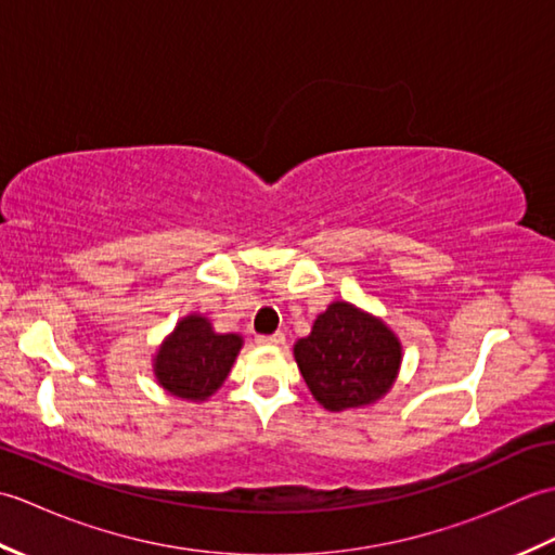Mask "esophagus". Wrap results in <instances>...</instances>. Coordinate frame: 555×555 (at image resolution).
<instances>
[{
  "instance_id": "1",
  "label": "esophagus",
  "mask_w": 555,
  "mask_h": 555,
  "mask_svg": "<svg viewBox=\"0 0 555 555\" xmlns=\"http://www.w3.org/2000/svg\"><path fill=\"white\" fill-rule=\"evenodd\" d=\"M286 340V336L276 332V334H269V336H257V344H264V346H281Z\"/></svg>"
}]
</instances>
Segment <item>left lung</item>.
Masks as SVG:
<instances>
[{"mask_svg": "<svg viewBox=\"0 0 555 555\" xmlns=\"http://www.w3.org/2000/svg\"><path fill=\"white\" fill-rule=\"evenodd\" d=\"M293 352L312 396L332 412L374 403L400 367L398 338L348 302L328 305Z\"/></svg>", "mask_w": 555, "mask_h": 555, "instance_id": "1", "label": "left lung"}]
</instances>
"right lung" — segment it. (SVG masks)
I'll return each instance as SVG.
<instances>
[{"mask_svg":"<svg viewBox=\"0 0 555 555\" xmlns=\"http://www.w3.org/2000/svg\"><path fill=\"white\" fill-rule=\"evenodd\" d=\"M241 346V336L215 334L205 317L191 314L164 340L155 360V374L169 393L205 400L229 376Z\"/></svg>","mask_w":555,"mask_h":555,"instance_id":"obj_1","label":"right lung"}]
</instances>
